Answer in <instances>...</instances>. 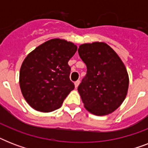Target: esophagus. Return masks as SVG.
I'll return each instance as SVG.
<instances>
[{"instance_id":"1","label":"esophagus","mask_w":148,"mask_h":148,"mask_svg":"<svg viewBox=\"0 0 148 148\" xmlns=\"http://www.w3.org/2000/svg\"><path fill=\"white\" fill-rule=\"evenodd\" d=\"M79 84H80V81H77L76 82H74V87H75V88H77Z\"/></svg>"}]
</instances>
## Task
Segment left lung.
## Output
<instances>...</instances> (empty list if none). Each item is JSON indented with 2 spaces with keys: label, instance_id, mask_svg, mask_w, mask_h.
<instances>
[{
  "label": "left lung",
  "instance_id": "obj_1",
  "mask_svg": "<svg viewBox=\"0 0 148 148\" xmlns=\"http://www.w3.org/2000/svg\"><path fill=\"white\" fill-rule=\"evenodd\" d=\"M78 53L87 66V74L77 88L84 108L97 116L111 114L127 94L129 77L125 65L104 42L81 45Z\"/></svg>",
  "mask_w": 148,
  "mask_h": 148
}]
</instances>
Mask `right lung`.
<instances>
[{"mask_svg":"<svg viewBox=\"0 0 148 148\" xmlns=\"http://www.w3.org/2000/svg\"><path fill=\"white\" fill-rule=\"evenodd\" d=\"M77 50L74 43L53 38L27 54L20 70L19 84L23 97L31 108L47 113L61 107L74 88L67 63Z\"/></svg>","mask_w":148,"mask_h":148,"instance_id":"right-lung-1","label":"right lung"}]
</instances>
